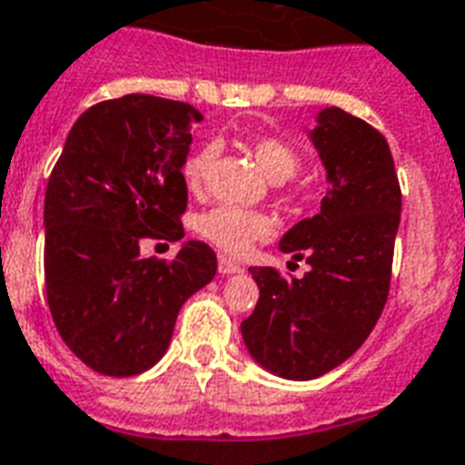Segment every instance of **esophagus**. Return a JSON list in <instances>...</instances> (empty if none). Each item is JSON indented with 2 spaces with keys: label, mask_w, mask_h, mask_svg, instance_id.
Segmentation results:
<instances>
[{
  "label": "esophagus",
  "mask_w": 465,
  "mask_h": 465,
  "mask_svg": "<svg viewBox=\"0 0 465 465\" xmlns=\"http://www.w3.org/2000/svg\"><path fill=\"white\" fill-rule=\"evenodd\" d=\"M217 268H219V272H222V275H236V272H241L239 262H233L232 258H226V255H219Z\"/></svg>",
  "instance_id": "1"
}]
</instances>
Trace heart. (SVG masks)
Instances as JSON below:
<instances>
[{
    "instance_id": "1",
    "label": "heart",
    "mask_w": 465,
    "mask_h": 465,
    "mask_svg": "<svg viewBox=\"0 0 465 465\" xmlns=\"http://www.w3.org/2000/svg\"><path fill=\"white\" fill-rule=\"evenodd\" d=\"M251 149H253V156L258 166L262 168V173L272 183L290 181L302 163L297 149L280 137H261L253 142ZM214 159H217V144H203L183 161V181L190 190L203 188ZM270 229L272 224H270L268 214L258 210H246V207H233V204H217L197 219V232L210 243L222 248L224 253L232 255L246 253L255 241L268 236Z\"/></svg>"
}]
</instances>
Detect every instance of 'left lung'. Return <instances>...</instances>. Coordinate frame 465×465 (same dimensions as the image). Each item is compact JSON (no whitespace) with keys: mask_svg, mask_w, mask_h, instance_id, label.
Wrapping results in <instances>:
<instances>
[{"mask_svg":"<svg viewBox=\"0 0 465 465\" xmlns=\"http://www.w3.org/2000/svg\"><path fill=\"white\" fill-rule=\"evenodd\" d=\"M309 133L328 178L321 212L302 219L280 251L304 258V277L251 268L261 297L241 323L248 352L282 379L309 381L352 357L374 331L391 287L401 185L389 142L340 108Z\"/></svg>","mask_w":465,"mask_h":465,"instance_id":"left-lung-1","label":"left lung"}]
</instances>
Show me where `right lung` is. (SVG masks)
Returning a JSON list of instances; mask_svg holds the SVG:
<instances>
[{"mask_svg":"<svg viewBox=\"0 0 465 465\" xmlns=\"http://www.w3.org/2000/svg\"><path fill=\"white\" fill-rule=\"evenodd\" d=\"M190 104L127 94L84 111L45 190V292L64 345L98 374L134 376L168 350L181 306L212 282L217 255L185 241L173 261L142 239L181 241Z\"/></svg>","mask_w":465,"mask_h":465,"instance_id":"right-lung-1","label":"right lung"}]
</instances>
